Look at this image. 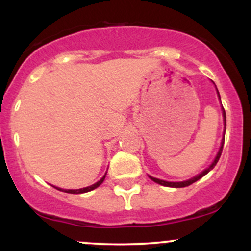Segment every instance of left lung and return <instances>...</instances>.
Listing matches in <instances>:
<instances>
[{"label": "left lung", "instance_id": "8db88e82", "mask_svg": "<svg viewBox=\"0 0 251 251\" xmlns=\"http://www.w3.org/2000/svg\"><path fill=\"white\" fill-rule=\"evenodd\" d=\"M217 93H218V91H217ZM218 97H220V93H218ZM220 99H221V98H220ZM223 117H224V132H226V111H224V108H223ZM223 144H224V138H223V140H222V146H221L220 151H218L217 155H216L214 163H212L208 169L204 170V171L201 172V174H200L198 176H196V177H194V178H191V179L185 180V181H177V183H174V181H165V180H162V179H158V178H153V177H151V176H150V178H151V179L153 180V181H155V183H157V184H160V185H164V186H170V188H185V186L191 185V184H194L195 181H197L198 179H201V177H204V176L208 174V172H210L212 169L215 168L216 164H217L218 160H220L222 151H223Z\"/></svg>", "mask_w": 251, "mask_h": 251}]
</instances>
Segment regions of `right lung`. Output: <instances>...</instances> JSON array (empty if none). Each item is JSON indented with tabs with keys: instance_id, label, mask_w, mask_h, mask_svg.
Listing matches in <instances>:
<instances>
[{
	"instance_id": "add662e5",
	"label": "right lung",
	"mask_w": 251,
	"mask_h": 251,
	"mask_svg": "<svg viewBox=\"0 0 251 251\" xmlns=\"http://www.w3.org/2000/svg\"><path fill=\"white\" fill-rule=\"evenodd\" d=\"M103 179H105V176H103V177H102L101 179H100L99 181H97L96 184H93V185L87 186V188H83V189H79V190H62V189H60V188H55V186H54V188L57 189V190H60V191H65V192H67V194H85V192L92 191V190L97 189L98 186H99L100 184L102 183Z\"/></svg>"
}]
</instances>
